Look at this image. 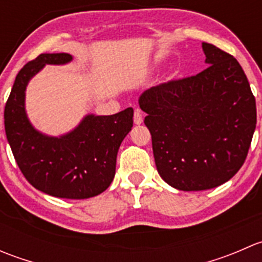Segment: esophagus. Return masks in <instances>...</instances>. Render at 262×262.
Wrapping results in <instances>:
<instances>
[{
  "label": "esophagus",
  "mask_w": 262,
  "mask_h": 262,
  "mask_svg": "<svg viewBox=\"0 0 262 262\" xmlns=\"http://www.w3.org/2000/svg\"><path fill=\"white\" fill-rule=\"evenodd\" d=\"M134 124L139 125V124L143 123V115H142V112L139 109L134 110Z\"/></svg>",
  "instance_id": "esophagus-1"
}]
</instances>
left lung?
<instances>
[{
    "instance_id": "obj_1",
    "label": "left lung",
    "mask_w": 262,
    "mask_h": 262,
    "mask_svg": "<svg viewBox=\"0 0 262 262\" xmlns=\"http://www.w3.org/2000/svg\"><path fill=\"white\" fill-rule=\"evenodd\" d=\"M208 68L146 90L139 106L158 173L184 191L213 189L244 165L256 128V101L234 57L203 43Z\"/></svg>"
}]
</instances>
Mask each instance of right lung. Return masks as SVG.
I'll return each instance as SVG.
<instances>
[{
	"label": "right lung",
	"instance_id": "right-lung-1",
	"mask_svg": "<svg viewBox=\"0 0 262 262\" xmlns=\"http://www.w3.org/2000/svg\"><path fill=\"white\" fill-rule=\"evenodd\" d=\"M71 60L68 53H46L21 68L5 106V130L18 168L35 189L63 199H87L112 184L119 147L133 126V109L89 114L60 137L36 130L26 115V86L46 64Z\"/></svg>",
	"mask_w": 262,
	"mask_h": 262
}]
</instances>
